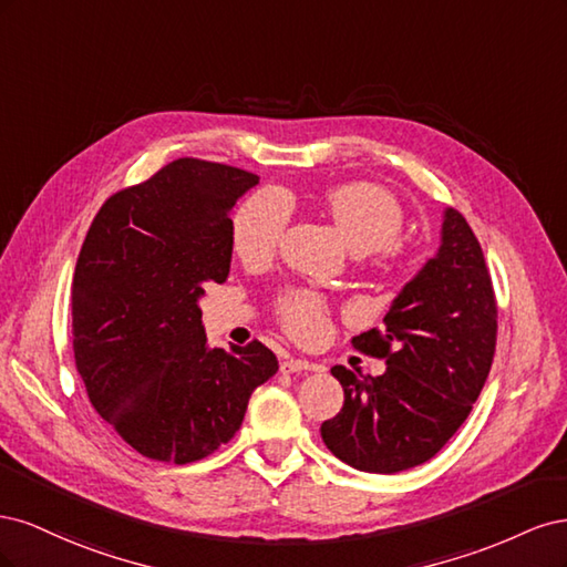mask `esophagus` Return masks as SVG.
Returning <instances> with one entry per match:
<instances>
[{"mask_svg":"<svg viewBox=\"0 0 567 567\" xmlns=\"http://www.w3.org/2000/svg\"><path fill=\"white\" fill-rule=\"evenodd\" d=\"M319 367L307 362V359H300V357H288L281 362V371L284 373H300V371H317Z\"/></svg>","mask_w":567,"mask_h":567,"instance_id":"34e87169","label":"esophagus"}]
</instances>
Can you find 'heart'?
<instances>
[{
    "label": "heart",
    "instance_id": "1",
    "mask_svg": "<svg viewBox=\"0 0 567 567\" xmlns=\"http://www.w3.org/2000/svg\"><path fill=\"white\" fill-rule=\"evenodd\" d=\"M329 210L342 236L359 252L383 250L394 255L404 225L400 198L373 182H346L323 192ZM290 221V200L279 188H260L250 194L231 219V238L244 260H265L279 248ZM277 317L284 329L298 340H317L326 331L329 305L307 288H293L277 300Z\"/></svg>",
    "mask_w": 567,
    "mask_h": 567
}]
</instances>
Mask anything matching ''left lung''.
Masks as SVG:
<instances>
[{"label":"left lung","mask_w":567,"mask_h":567,"mask_svg":"<svg viewBox=\"0 0 567 567\" xmlns=\"http://www.w3.org/2000/svg\"><path fill=\"white\" fill-rule=\"evenodd\" d=\"M496 317L483 248L466 217L450 208L437 255L394 298L385 329L352 338L354 350L385 359V373L331 369L346 402L321 423L326 447L357 471L383 475L433 458L487 381Z\"/></svg>","instance_id":"8db88e82"}]
</instances>
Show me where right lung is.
Listing matches in <instances>:
<instances>
[{
	"label": "right lung",
	"mask_w": 567,
	"mask_h": 567,
	"mask_svg": "<svg viewBox=\"0 0 567 567\" xmlns=\"http://www.w3.org/2000/svg\"><path fill=\"white\" fill-rule=\"evenodd\" d=\"M260 177L179 158L113 194L73 277V352L96 414L146 458L192 463L227 444L279 359L260 340L208 348L198 298L225 284L231 208Z\"/></svg>",
	"instance_id": "add662e5"
}]
</instances>
